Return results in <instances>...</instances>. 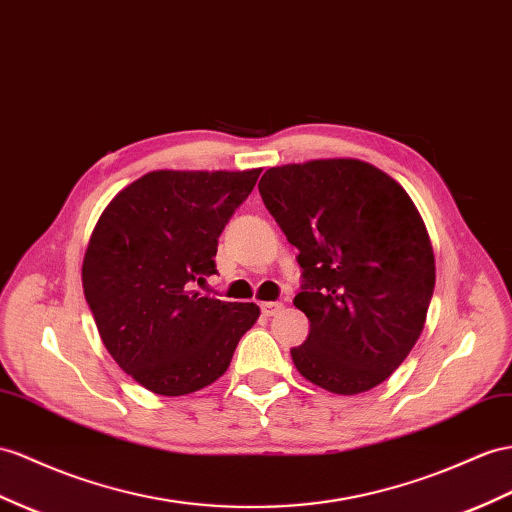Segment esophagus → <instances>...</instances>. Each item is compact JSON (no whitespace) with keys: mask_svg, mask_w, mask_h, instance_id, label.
Listing matches in <instances>:
<instances>
[{"mask_svg":"<svg viewBox=\"0 0 512 512\" xmlns=\"http://www.w3.org/2000/svg\"><path fill=\"white\" fill-rule=\"evenodd\" d=\"M283 309V303H261V313L264 316H274V313H279Z\"/></svg>","mask_w":512,"mask_h":512,"instance_id":"esophagus-1","label":"esophagus"}]
</instances>
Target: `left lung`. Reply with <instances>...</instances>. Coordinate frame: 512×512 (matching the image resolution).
Returning <instances> with one entry per match:
<instances>
[{"label":"left lung","mask_w":512,"mask_h":512,"mask_svg":"<svg viewBox=\"0 0 512 512\" xmlns=\"http://www.w3.org/2000/svg\"><path fill=\"white\" fill-rule=\"evenodd\" d=\"M259 194L298 248L309 337L296 370L326 391L355 396L398 370L424 329L435 255L413 201L359 160L268 168Z\"/></svg>","instance_id":"obj_1"}]
</instances>
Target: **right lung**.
<instances>
[{"mask_svg": "<svg viewBox=\"0 0 512 512\" xmlns=\"http://www.w3.org/2000/svg\"><path fill=\"white\" fill-rule=\"evenodd\" d=\"M259 173L157 170L116 194L90 235L86 303L112 359L153 393L212 385L259 318L255 303L194 292L216 274L220 233Z\"/></svg>", "mask_w": 512, "mask_h": 512, "instance_id": "add662e5", "label": "right lung"}]
</instances>
